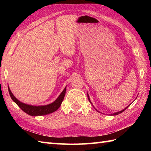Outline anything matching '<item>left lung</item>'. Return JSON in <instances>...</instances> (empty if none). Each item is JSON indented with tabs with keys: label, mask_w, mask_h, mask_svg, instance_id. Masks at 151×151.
Returning <instances> with one entry per match:
<instances>
[{
	"label": "left lung",
	"mask_w": 151,
	"mask_h": 151,
	"mask_svg": "<svg viewBox=\"0 0 151 151\" xmlns=\"http://www.w3.org/2000/svg\"><path fill=\"white\" fill-rule=\"evenodd\" d=\"M87 96H88V101H89V102H90V103L92 104V103H91V100H90V98H89V96H88V94L87 93ZM93 106L94 107V106L93 105ZM129 106H128L127 107H126V108H125V109H124L123 110H122V111H119V112H114V113H113V114H111V115H112V116H114V115H117V114H120V113H121V112H123L124 111H125V110H126L127 108H128V107H129ZM94 109H95V108H94ZM96 111H97V110H96Z\"/></svg>",
	"instance_id": "left-lung-1"
}]
</instances>
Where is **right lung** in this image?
Segmentation results:
<instances>
[{
  "mask_svg": "<svg viewBox=\"0 0 151 151\" xmlns=\"http://www.w3.org/2000/svg\"><path fill=\"white\" fill-rule=\"evenodd\" d=\"M9 94L11 96V99H12L15 103H16L18 106H19L20 109L27 114H29L30 116H42V115H47L50 113L55 112L59 108L61 105V103L64 99V97L66 93V87L64 89L63 91L60 93V94L58 96V98L53 102V103H50L49 104H47V105L44 106H33L30 105V104H27L22 103L20 101L15 97L12 92L10 90V88L8 86Z\"/></svg>",
  "mask_w": 151,
  "mask_h": 151,
  "instance_id": "add662e5",
  "label": "right lung"
}]
</instances>
